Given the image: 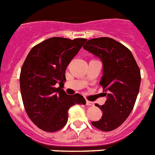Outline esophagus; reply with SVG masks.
<instances>
[{
	"instance_id": "1",
	"label": "esophagus",
	"mask_w": 155,
	"mask_h": 155,
	"mask_svg": "<svg viewBox=\"0 0 155 155\" xmlns=\"http://www.w3.org/2000/svg\"><path fill=\"white\" fill-rule=\"evenodd\" d=\"M86 106H94V102H92V101H86Z\"/></svg>"
}]
</instances>
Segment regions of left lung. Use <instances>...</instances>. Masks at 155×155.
Here are the masks:
<instances>
[{
	"instance_id": "obj_1",
	"label": "left lung",
	"mask_w": 155,
	"mask_h": 155,
	"mask_svg": "<svg viewBox=\"0 0 155 155\" xmlns=\"http://www.w3.org/2000/svg\"><path fill=\"white\" fill-rule=\"evenodd\" d=\"M83 48L103 64L100 85L106 101L102 106L96 105L103 114L101 119L91 123L102 131L114 130L133 110L140 87V70L130 50L112 38H94L87 41Z\"/></svg>"
}]
</instances>
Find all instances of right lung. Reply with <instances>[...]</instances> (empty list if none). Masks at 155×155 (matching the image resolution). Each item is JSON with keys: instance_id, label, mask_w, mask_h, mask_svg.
I'll list each match as a JSON object with an SVG mask.
<instances>
[{"instance_id": "right-lung-1", "label": "right lung", "mask_w": 155, "mask_h": 155, "mask_svg": "<svg viewBox=\"0 0 155 155\" xmlns=\"http://www.w3.org/2000/svg\"><path fill=\"white\" fill-rule=\"evenodd\" d=\"M85 41L49 38L32 48L25 58L20 74L22 101L28 117L42 130H61L68 121L69 109L86 103L81 94L70 96L61 88L66 80L68 65Z\"/></svg>"}]
</instances>
